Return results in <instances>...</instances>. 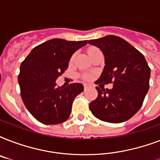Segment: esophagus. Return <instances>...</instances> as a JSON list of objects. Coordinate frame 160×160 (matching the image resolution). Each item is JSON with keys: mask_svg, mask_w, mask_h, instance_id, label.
<instances>
[{"mask_svg": "<svg viewBox=\"0 0 160 160\" xmlns=\"http://www.w3.org/2000/svg\"><path fill=\"white\" fill-rule=\"evenodd\" d=\"M91 87V85H89V84H85L84 85V90H86L87 89H89V88Z\"/></svg>", "mask_w": 160, "mask_h": 160, "instance_id": "34e87169", "label": "esophagus"}]
</instances>
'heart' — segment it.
I'll use <instances>...</instances> for the list:
<instances>
[{
  "label": "heart",
  "mask_w": 160,
  "mask_h": 160,
  "mask_svg": "<svg viewBox=\"0 0 160 160\" xmlns=\"http://www.w3.org/2000/svg\"><path fill=\"white\" fill-rule=\"evenodd\" d=\"M96 50H97V49H95V48H91V49H90V50H89V54H90L91 53V52H92V51H96ZM74 60V55H73L72 57H71V59H70V61H72V60ZM85 78H90L89 77V76H85Z\"/></svg>",
  "instance_id": "1"
}]
</instances>
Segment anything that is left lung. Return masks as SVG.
<instances>
[{"instance_id": "obj_1", "label": "left lung", "mask_w": 160, "mask_h": 160, "mask_svg": "<svg viewBox=\"0 0 160 160\" xmlns=\"http://www.w3.org/2000/svg\"><path fill=\"white\" fill-rule=\"evenodd\" d=\"M88 42L105 55V68L95 83H113L111 90L95 87L98 96L90 103V111L102 121H126L143 105L149 88L150 68L143 54L119 36H106Z\"/></svg>"}]
</instances>
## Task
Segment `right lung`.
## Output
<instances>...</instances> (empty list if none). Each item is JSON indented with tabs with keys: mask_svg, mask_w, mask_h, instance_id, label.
<instances>
[{
	"mask_svg": "<svg viewBox=\"0 0 160 160\" xmlns=\"http://www.w3.org/2000/svg\"><path fill=\"white\" fill-rule=\"evenodd\" d=\"M87 41L52 39L32 49L20 67L18 82L26 109L39 122L56 124L70 117L73 101L84 90L82 84L57 86L55 80L67 70L73 54Z\"/></svg>",
	"mask_w": 160,
	"mask_h": 160,
	"instance_id": "obj_1",
	"label": "right lung"
}]
</instances>
